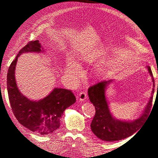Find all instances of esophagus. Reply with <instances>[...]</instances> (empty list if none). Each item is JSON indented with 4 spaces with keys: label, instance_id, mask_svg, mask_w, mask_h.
Returning a JSON list of instances; mask_svg holds the SVG:
<instances>
[{
    "label": "esophagus",
    "instance_id": "34e87169",
    "mask_svg": "<svg viewBox=\"0 0 158 158\" xmlns=\"http://www.w3.org/2000/svg\"><path fill=\"white\" fill-rule=\"evenodd\" d=\"M85 99H86V94H85L84 92L79 94V99H80V102L84 101Z\"/></svg>",
    "mask_w": 158,
    "mask_h": 158
}]
</instances>
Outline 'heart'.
Segmentation results:
<instances>
[{
    "label": "heart",
    "mask_w": 158,
    "mask_h": 158,
    "mask_svg": "<svg viewBox=\"0 0 158 158\" xmlns=\"http://www.w3.org/2000/svg\"><path fill=\"white\" fill-rule=\"evenodd\" d=\"M106 55V51L103 47H99L98 49L92 51L91 52H82L80 55L78 63H89L96 59H99ZM66 72L69 74L76 78L79 75L80 73V69L79 66L74 63V62L69 61L66 67Z\"/></svg>",
    "instance_id": "b5f03b06"
}]
</instances>
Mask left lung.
<instances>
[{"label":"left lung","instance_id":"obj_1","mask_svg":"<svg viewBox=\"0 0 158 158\" xmlns=\"http://www.w3.org/2000/svg\"><path fill=\"white\" fill-rule=\"evenodd\" d=\"M147 69L153 82L152 95L143 113L135 120H120L113 116L106 95V89L113 80L103 81L89 88L88 92L89 101L93 103L95 109V116L90 127L93 133L99 139L107 142L125 139L135 133L146 120L152 106L155 88L154 78L150 66H147Z\"/></svg>","mask_w":158,"mask_h":158}]
</instances>
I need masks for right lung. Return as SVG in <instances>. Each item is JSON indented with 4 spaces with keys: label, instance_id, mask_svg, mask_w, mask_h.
Instances as JSON below:
<instances>
[{
    "label": "right lung",
    "instance_id": "add662e5",
    "mask_svg": "<svg viewBox=\"0 0 158 158\" xmlns=\"http://www.w3.org/2000/svg\"><path fill=\"white\" fill-rule=\"evenodd\" d=\"M45 51L38 40L30 41L19 51L11 63L7 74V90L12 112L18 122L30 131L41 135H52L58 130L64 110L76 102L70 90L54 88L46 97L31 100L23 95L15 78L18 58L26 52H43Z\"/></svg>",
    "mask_w": 158,
    "mask_h": 158
}]
</instances>
